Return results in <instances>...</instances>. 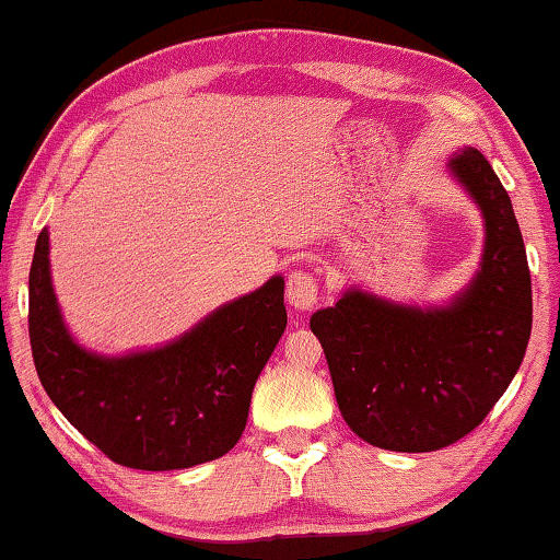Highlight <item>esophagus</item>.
<instances>
[{
	"label": "esophagus",
	"instance_id": "1",
	"mask_svg": "<svg viewBox=\"0 0 560 560\" xmlns=\"http://www.w3.org/2000/svg\"><path fill=\"white\" fill-rule=\"evenodd\" d=\"M287 299L296 312H308V308H314L316 299H319V279H316V273L306 269L291 271L287 281Z\"/></svg>",
	"mask_w": 560,
	"mask_h": 560
}]
</instances>
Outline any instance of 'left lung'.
Listing matches in <instances>:
<instances>
[{
    "label": "left lung",
    "mask_w": 560,
    "mask_h": 560,
    "mask_svg": "<svg viewBox=\"0 0 560 560\" xmlns=\"http://www.w3.org/2000/svg\"><path fill=\"white\" fill-rule=\"evenodd\" d=\"M450 168L486 215V256L470 289L424 312L347 291L308 322L341 417L370 445L397 453H432L478 428L530 339V271L511 196L478 150L457 153Z\"/></svg>",
    "instance_id": "8db88e82"
}]
</instances>
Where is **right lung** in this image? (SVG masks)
<instances>
[{
	"instance_id": "add662e5",
	"label": "right lung",
	"mask_w": 560,
	"mask_h": 560,
	"mask_svg": "<svg viewBox=\"0 0 560 560\" xmlns=\"http://www.w3.org/2000/svg\"><path fill=\"white\" fill-rule=\"evenodd\" d=\"M47 252L45 229L30 269V345L42 387L67 422L136 470H180L226 455L287 329L283 279L219 308L168 347L103 360L65 331Z\"/></svg>"
}]
</instances>
